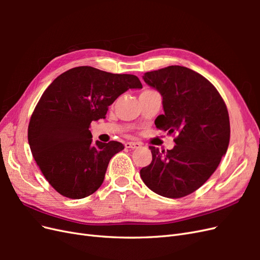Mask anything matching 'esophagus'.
Segmentation results:
<instances>
[{
    "label": "esophagus",
    "instance_id": "esophagus-1",
    "mask_svg": "<svg viewBox=\"0 0 260 260\" xmlns=\"http://www.w3.org/2000/svg\"><path fill=\"white\" fill-rule=\"evenodd\" d=\"M125 147L127 148H139L141 147V143L140 142H127L125 143Z\"/></svg>",
    "mask_w": 260,
    "mask_h": 260
}]
</instances>
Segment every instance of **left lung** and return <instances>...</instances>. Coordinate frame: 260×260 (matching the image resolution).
<instances>
[{"label":"left lung","instance_id":"left-lung-1","mask_svg":"<svg viewBox=\"0 0 260 260\" xmlns=\"http://www.w3.org/2000/svg\"><path fill=\"white\" fill-rule=\"evenodd\" d=\"M143 79L162 96L164 114L155 119L156 128L177 137L172 149L149 146L152 162L140 176L156 194L183 198L206 182L226 152L230 120L225 103L205 77L183 66L145 73Z\"/></svg>","mask_w":260,"mask_h":260}]
</instances>
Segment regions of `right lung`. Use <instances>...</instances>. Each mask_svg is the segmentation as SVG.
<instances>
[{
  "label": "right lung",
  "mask_w": 260,
  "mask_h": 260,
  "mask_svg": "<svg viewBox=\"0 0 260 260\" xmlns=\"http://www.w3.org/2000/svg\"><path fill=\"white\" fill-rule=\"evenodd\" d=\"M135 75L80 66L59 75L39 100L28 127L37 165L59 194L80 200L102 185L108 162L123 149L117 141L92 142V121L106 118L108 106L129 89H141Z\"/></svg>",
  "instance_id": "right-lung-1"
}]
</instances>
